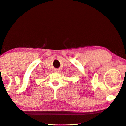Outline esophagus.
<instances>
[{"instance_id": "esophagus-1", "label": "esophagus", "mask_w": 126, "mask_h": 126, "mask_svg": "<svg viewBox=\"0 0 126 126\" xmlns=\"http://www.w3.org/2000/svg\"><path fill=\"white\" fill-rule=\"evenodd\" d=\"M55 72H57V73H60L61 71L59 69H57L56 71H55Z\"/></svg>"}]
</instances>
